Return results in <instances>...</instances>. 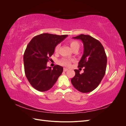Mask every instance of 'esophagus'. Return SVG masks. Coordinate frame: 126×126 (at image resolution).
Here are the masks:
<instances>
[{
  "label": "esophagus",
  "mask_w": 126,
  "mask_h": 126,
  "mask_svg": "<svg viewBox=\"0 0 126 126\" xmlns=\"http://www.w3.org/2000/svg\"><path fill=\"white\" fill-rule=\"evenodd\" d=\"M68 70V68H63V71H66Z\"/></svg>",
  "instance_id": "esophagus-1"
}]
</instances>
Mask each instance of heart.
I'll return each mask as SVG.
<instances>
[{
    "label": "heart",
    "instance_id": "b5f03b06",
    "mask_svg": "<svg viewBox=\"0 0 126 126\" xmlns=\"http://www.w3.org/2000/svg\"><path fill=\"white\" fill-rule=\"evenodd\" d=\"M69 44L70 46V47H71V48L72 50H73L74 49H75L76 48H79L80 45H79V44L77 41L73 40H70L69 41ZM59 47H60V45L59 44H58L55 46V49H54V51L56 53L58 52ZM71 62V60L70 59L63 58H62V59L59 60V63L60 64H62V65H63V66H69Z\"/></svg>",
    "mask_w": 126,
    "mask_h": 126
}]
</instances>
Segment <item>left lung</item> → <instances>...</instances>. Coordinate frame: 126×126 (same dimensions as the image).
I'll list each match as a JSON object with an SVG mask.
<instances>
[{
	"label": "left lung",
	"mask_w": 126,
	"mask_h": 126,
	"mask_svg": "<svg viewBox=\"0 0 126 126\" xmlns=\"http://www.w3.org/2000/svg\"><path fill=\"white\" fill-rule=\"evenodd\" d=\"M82 40L83 54L78 63V68L85 67L83 73L75 69V76L71 82L75 88L82 93L93 91L100 84L106 73L107 58L100 42L89 35L81 34L73 37Z\"/></svg>",
	"instance_id": "obj_1"
}]
</instances>
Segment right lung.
I'll list each match as a JSON object with an SVG mask.
<instances>
[{
    "label": "right lung",
    "mask_w": 126,
    "mask_h": 126,
    "mask_svg": "<svg viewBox=\"0 0 126 126\" xmlns=\"http://www.w3.org/2000/svg\"><path fill=\"white\" fill-rule=\"evenodd\" d=\"M48 33L34 37L29 42L24 55L25 72L30 85L39 91H47L54 85L63 71V67H47L54 54L56 45L67 37Z\"/></svg>",
    "instance_id": "obj_1"
}]
</instances>
